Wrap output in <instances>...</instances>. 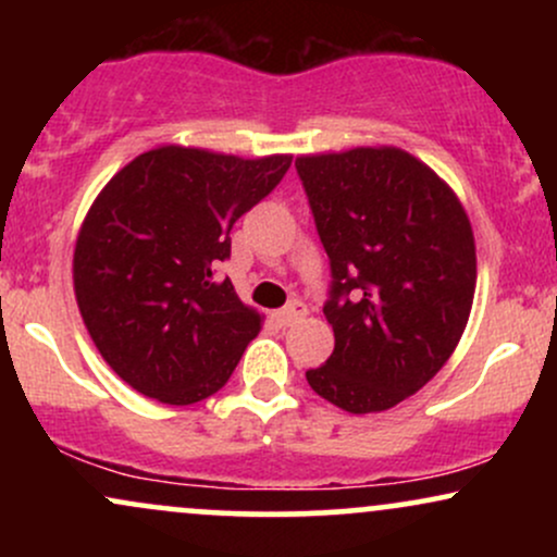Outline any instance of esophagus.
<instances>
[{"label": "esophagus", "instance_id": "34e87169", "mask_svg": "<svg viewBox=\"0 0 557 557\" xmlns=\"http://www.w3.org/2000/svg\"><path fill=\"white\" fill-rule=\"evenodd\" d=\"M274 322L277 324H290V322H296L298 317H304V304H298V300H293V304H287L285 309H280V311H274Z\"/></svg>", "mask_w": 557, "mask_h": 557}]
</instances>
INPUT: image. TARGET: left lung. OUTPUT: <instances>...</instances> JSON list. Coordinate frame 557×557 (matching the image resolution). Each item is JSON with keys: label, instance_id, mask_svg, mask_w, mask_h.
<instances>
[{"label": "left lung", "instance_id": "8db88e82", "mask_svg": "<svg viewBox=\"0 0 557 557\" xmlns=\"http://www.w3.org/2000/svg\"><path fill=\"white\" fill-rule=\"evenodd\" d=\"M330 257L335 350L311 389L348 413L398 406L461 341L476 287L474 230L453 188L395 146L296 159Z\"/></svg>", "mask_w": 557, "mask_h": 557}]
</instances>
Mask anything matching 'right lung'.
<instances>
[{"label":"right lung","mask_w":557,"mask_h":557,"mask_svg":"<svg viewBox=\"0 0 557 557\" xmlns=\"http://www.w3.org/2000/svg\"><path fill=\"white\" fill-rule=\"evenodd\" d=\"M290 162L168 144L94 198L75 240V300L101 359L140 395L168 406L209 398L259 335V311L214 270L230 257L235 220Z\"/></svg>","instance_id":"right-lung-1"}]
</instances>
